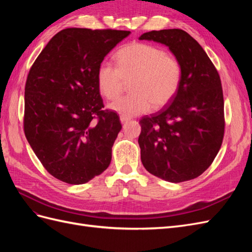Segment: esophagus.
I'll list each match as a JSON object with an SVG mask.
<instances>
[{
    "label": "esophagus",
    "mask_w": 252,
    "mask_h": 252,
    "mask_svg": "<svg viewBox=\"0 0 252 252\" xmlns=\"http://www.w3.org/2000/svg\"><path fill=\"white\" fill-rule=\"evenodd\" d=\"M120 120H121L122 123H125V122H127V121L129 120V118L124 117V116H121V117H120Z\"/></svg>",
    "instance_id": "34e87169"
}]
</instances>
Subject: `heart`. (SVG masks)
I'll return each instance as SVG.
<instances>
[{
	"mask_svg": "<svg viewBox=\"0 0 252 252\" xmlns=\"http://www.w3.org/2000/svg\"><path fill=\"white\" fill-rule=\"evenodd\" d=\"M117 67L100 65L96 73L100 94L114 100L130 82L131 94L110 104V109L132 117L162 108L177 95L182 82V65L177 57L147 43H132L116 53Z\"/></svg>",
	"mask_w": 252,
	"mask_h": 252,
	"instance_id": "obj_1",
	"label": "heart"
}]
</instances>
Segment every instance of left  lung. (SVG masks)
I'll return each mask as SVG.
<instances>
[{"label":"left lung","instance_id":"1","mask_svg":"<svg viewBox=\"0 0 252 252\" xmlns=\"http://www.w3.org/2000/svg\"><path fill=\"white\" fill-rule=\"evenodd\" d=\"M168 46L182 65L181 86L163 109L140 120L145 168L171 183L192 180L212 164L225 130L222 83L217 68L182 29L152 30L140 36Z\"/></svg>","mask_w":252,"mask_h":252}]
</instances>
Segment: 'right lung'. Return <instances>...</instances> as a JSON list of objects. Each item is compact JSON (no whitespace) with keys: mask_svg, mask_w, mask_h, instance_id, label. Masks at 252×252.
<instances>
[{"mask_svg":"<svg viewBox=\"0 0 252 252\" xmlns=\"http://www.w3.org/2000/svg\"><path fill=\"white\" fill-rule=\"evenodd\" d=\"M130 32L66 28L45 46L25 85L24 132L52 177L80 185L101 174L122 129L103 109L96 73L107 53Z\"/></svg>","mask_w":252,"mask_h":252,"instance_id":"1","label":"right lung"}]
</instances>
